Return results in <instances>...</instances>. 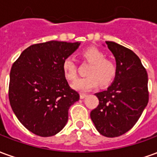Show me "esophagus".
Returning <instances> with one entry per match:
<instances>
[{
	"mask_svg": "<svg viewBox=\"0 0 157 157\" xmlns=\"http://www.w3.org/2000/svg\"><path fill=\"white\" fill-rule=\"evenodd\" d=\"M86 96L87 95L85 94V93H81V94H80V98H81V99H83V98H85Z\"/></svg>",
	"mask_w": 157,
	"mask_h": 157,
	"instance_id": "1",
	"label": "esophagus"
}]
</instances>
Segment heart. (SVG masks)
<instances>
[{
  "label": "heart",
  "mask_w": 157,
  "mask_h": 157,
  "mask_svg": "<svg viewBox=\"0 0 157 157\" xmlns=\"http://www.w3.org/2000/svg\"><path fill=\"white\" fill-rule=\"evenodd\" d=\"M82 58L90 63L86 70L87 76L78 78L72 83V87L79 92H88L98 85L107 86L113 82L116 74V66L98 48L90 47L82 53ZM62 71L65 77L73 81L76 77V64L72 57H67L62 62Z\"/></svg>",
  "instance_id": "obj_1"
}]
</instances>
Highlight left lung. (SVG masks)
I'll return each instance as SVG.
<instances>
[{
  "instance_id": "8db88e82",
  "label": "left lung",
  "mask_w": 157,
  "mask_h": 157,
  "mask_svg": "<svg viewBox=\"0 0 157 157\" xmlns=\"http://www.w3.org/2000/svg\"><path fill=\"white\" fill-rule=\"evenodd\" d=\"M116 59V74L107 90L95 93L98 106L91 112L97 130L106 137H118L138 121L149 101L148 75L134 52L106 41Z\"/></svg>"
}]
</instances>
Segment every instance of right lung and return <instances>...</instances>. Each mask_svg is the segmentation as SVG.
<instances>
[{
    "label": "right lung",
    "instance_id": "right-lung-1",
    "mask_svg": "<svg viewBox=\"0 0 157 157\" xmlns=\"http://www.w3.org/2000/svg\"><path fill=\"white\" fill-rule=\"evenodd\" d=\"M80 44L48 41L33 44L13 63L10 104L19 121L33 134L53 136L68 121L69 109L80 95L70 87L61 65Z\"/></svg>",
    "mask_w": 157,
    "mask_h": 157
}]
</instances>
